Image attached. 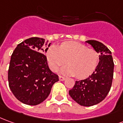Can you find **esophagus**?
<instances>
[{
    "mask_svg": "<svg viewBox=\"0 0 123 123\" xmlns=\"http://www.w3.org/2000/svg\"><path fill=\"white\" fill-rule=\"evenodd\" d=\"M59 80H61V81H63V80H65V78H64V76H59Z\"/></svg>",
    "mask_w": 123,
    "mask_h": 123,
    "instance_id": "34e87169",
    "label": "esophagus"
}]
</instances>
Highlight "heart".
<instances>
[{
    "label": "heart",
    "instance_id": "heart-1",
    "mask_svg": "<svg viewBox=\"0 0 123 123\" xmlns=\"http://www.w3.org/2000/svg\"><path fill=\"white\" fill-rule=\"evenodd\" d=\"M50 68L56 71L67 61L68 64L61 70L62 73L76 76L83 79L91 75L99 61L97 52L74 41L64 42L58 47L52 45L46 53Z\"/></svg>",
    "mask_w": 123,
    "mask_h": 123
}]
</instances>
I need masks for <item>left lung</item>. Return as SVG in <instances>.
Returning a JSON list of instances; mask_svg holds the SVG:
<instances>
[{"label": "left lung", "instance_id": "1", "mask_svg": "<svg viewBox=\"0 0 123 123\" xmlns=\"http://www.w3.org/2000/svg\"><path fill=\"white\" fill-rule=\"evenodd\" d=\"M99 53V62L93 73L86 79L76 81L69 94L82 106H91L103 100L112 85L114 62L111 52L102 43L94 40L86 41Z\"/></svg>", "mask_w": 123, "mask_h": 123}]
</instances>
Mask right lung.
Listing matches in <instances>:
<instances>
[{"mask_svg":"<svg viewBox=\"0 0 123 123\" xmlns=\"http://www.w3.org/2000/svg\"><path fill=\"white\" fill-rule=\"evenodd\" d=\"M32 37L18 44L11 55L8 72V85L17 99L29 105H37L49 95L59 76L50 70L47 52L50 43Z\"/></svg>","mask_w":123,"mask_h":123,"instance_id":"add662e5","label":"right lung"}]
</instances>
